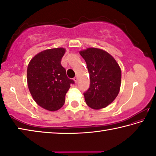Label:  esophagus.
<instances>
[{
  "mask_svg": "<svg viewBox=\"0 0 156 156\" xmlns=\"http://www.w3.org/2000/svg\"><path fill=\"white\" fill-rule=\"evenodd\" d=\"M73 80L75 81V83H77V81H78V77H77V76H75V77L73 78Z\"/></svg>",
  "mask_w": 156,
  "mask_h": 156,
  "instance_id": "esophagus-1",
  "label": "esophagus"
}]
</instances>
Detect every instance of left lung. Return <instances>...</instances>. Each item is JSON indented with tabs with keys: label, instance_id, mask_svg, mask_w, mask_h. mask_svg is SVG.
<instances>
[{
	"label": "left lung",
	"instance_id": "left-lung-1",
	"mask_svg": "<svg viewBox=\"0 0 156 156\" xmlns=\"http://www.w3.org/2000/svg\"><path fill=\"white\" fill-rule=\"evenodd\" d=\"M80 54L85 60L90 77L89 88L83 94L86 103L94 109L106 107L119 93V65L109 53L100 49L88 48Z\"/></svg>",
	"mask_w": 156,
	"mask_h": 156
}]
</instances>
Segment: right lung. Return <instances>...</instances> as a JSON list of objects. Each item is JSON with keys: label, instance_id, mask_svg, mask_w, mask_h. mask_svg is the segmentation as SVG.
Masks as SVG:
<instances>
[{"label": "right lung", "instance_id": "obj_1", "mask_svg": "<svg viewBox=\"0 0 156 156\" xmlns=\"http://www.w3.org/2000/svg\"><path fill=\"white\" fill-rule=\"evenodd\" d=\"M64 48L44 50L36 55L27 67V84L34 100L48 111L60 109L65 96L74 81L69 78L61 65Z\"/></svg>", "mask_w": 156, "mask_h": 156}]
</instances>
